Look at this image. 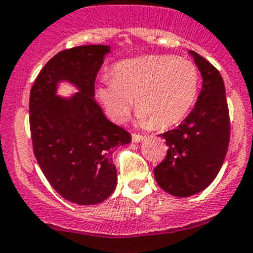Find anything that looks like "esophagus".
<instances>
[{
    "instance_id": "1",
    "label": "esophagus",
    "mask_w": 253,
    "mask_h": 253,
    "mask_svg": "<svg viewBox=\"0 0 253 253\" xmlns=\"http://www.w3.org/2000/svg\"><path fill=\"white\" fill-rule=\"evenodd\" d=\"M145 139L144 135H139V133H132V141L133 143H140V141H143Z\"/></svg>"
}]
</instances>
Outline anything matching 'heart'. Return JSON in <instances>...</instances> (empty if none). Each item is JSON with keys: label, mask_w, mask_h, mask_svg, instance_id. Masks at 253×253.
Masks as SVG:
<instances>
[{"label": "heart", "mask_w": 253, "mask_h": 253, "mask_svg": "<svg viewBox=\"0 0 253 253\" xmlns=\"http://www.w3.org/2000/svg\"><path fill=\"white\" fill-rule=\"evenodd\" d=\"M199 91V71L192 60L173 55H146L114 65L113 77H104L96 95L108 116L126 120L133 104L141 126L171 127L188 116Z\"/></svg>", "instance_id": "1"}]
</instances>
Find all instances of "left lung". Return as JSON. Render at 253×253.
Instances as JSON below:
<instances>
[{
    "instance_id": "obj_1",
    "label": "left lung",
    "mask_w": 253,
    "mask_h": 253,
    "mask_svg": "<svg viewBox=\"0 0 253 253\" xmlns=\"http://www.w3.org/2000/svg\"><path fill=\"white\" fill-rule=\"evenodd\" d=\"M202 76V90L185 120L159 135L169 146L166 158L154 169L158 185L175 197L205 190L217 176L228 152L230 122L221 74L211 63L189 51Z\"/></svg>"
}]
</instances>
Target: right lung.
<instances>
[{
	"instance_id": "add662e5",
	"label": "right lung",
	"mask_w": 253,
	"mask_h": 253,
	"mask_svg": "<svg viewBox=\"0 0 253 253\" xmlns=\"http://www.w3.org/2000/svg\"><path fill=\"white\" fill-rule=\"evenodd\" d=\"M108 44H87L60 51L42 68L29 97L33 152L51 186L76 205L103 202L117 185L114 148L131 141L130 133L110 122L95 101V80ZM78 88L57 95L58 84Z\"/></svg>"
}]
</instances>
